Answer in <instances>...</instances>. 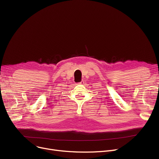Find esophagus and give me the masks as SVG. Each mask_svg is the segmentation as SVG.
I'll list each match as a JSON object with an SVG mask.
<instances>
[{
    "instance_id": "34e87169",
    "label": "esophagus",
    "mask_w": 159,
    "mask_h": 159,
    "mask_svg": "<svg viewBox=\"0 0 159 159\" xmlns=\"http://www.w3.org/2000/svg\"><path fill=\"white\" fill-rule=\"evenodd\" d=\"M78 84H84V81H81L80 82L78 83Z\"/></svg>"
}]
</instances>
